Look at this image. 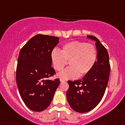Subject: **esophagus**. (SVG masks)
I'll use <instances>...</instances> for the list:
<instances>
[{
	"instance_id": "34e87169",
	"label": "esophagus",
	"mask_w": 125,
	"mask_h": 125,
	"mask_svg": "<svg viewBox=\"0 0 125 125\" xmlns=\"http://www.w3.org/2000/svg\"><path fill=\"white\" fill-rule=\"evenodd\" d=\"M60 81L61 82V83H63V82H65V81H66V80H65V79H60Z\"/></svg>"
}]
</instances>
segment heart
I'll use <instances>...</instances> for the list:
<instances>
[{
  "label": "heart",
  "instance_id": "1",
  "mask_svg": "<svg viewBox=\"0 0 125 125\" xmlns=\"http://www.w3.org/2000/svg\"><path fill=\"white\" fill-rule=\"evenodd\" d=\"M50 59L53 68L57 71H62L66 61H69L70 66L57 74V76L65 80L75 79L91 71L97 61V50L91 44L75 41L64 44L61 52L53 49Z\"/></svg>",
  "mask_w": 125,
  "mask_h": 125
}]
</instances>
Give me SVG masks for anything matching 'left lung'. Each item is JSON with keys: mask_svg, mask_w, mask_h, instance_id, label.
Masks as SVG:
<instances>
[{"mask_svg": "<svg viewBox=\"0 0 125 125\" xmlns=\"http://www.w3.org/2000/svg\"><path fill=\"white\" fill-rule=\"evenodd\" d=\"M87 38L95 42L97 59L92 70L79 80L68 81L67 100L73 110L85 113L95 108L100 102L107 85L110 66L107 49L99 40L93 35Z\"/></svg>", "mask_w": 125, "mask_h": 125, "instance_id": "left-lung-1", "label": "left lung"}]
</instances>
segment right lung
I'll return each mask as SVG.
<instances>
[{
  "instance_id": "1",
  "label": "right lung",
  "mask_w": 125,
  "mask_h": 125,
  "mask_svg": "<svg viewBox=\"0 0 125 125\" xmlns=\"http://www.w3.org/2000/svg\"><path fill=\"white\" fill-rule=\"evenodd\" d=\"M59 38L38 34L21 49L18 59L16 80L25 104L34 112L46 109L52 100L59 79L49 80L55 74L50 54Z\"/></svg>"
}]
</instances>
